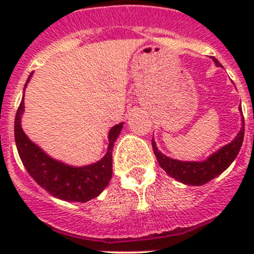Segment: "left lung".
I'll use <instances>...</instances> for the list:
<instances>
[{
    "mask_svg": "<svg viewBox=\"0 0 254 254\" xmlns=\"http://www.w3.org/2000/svg\"><path fill=\"white\" fill-rule=\"evenodd\" d=\"M212 60L216 66H221L216 58L212 57ZM242 123H243V127L237 134V137L230 143L210 155L205 161H179L176 159L168 158L159 151L154 138L151 141L152 150L158 159L159 165L167 172L168 176L185 183V185L202 186L221 174L237 158L244 138V118H242Z\"/></svg>",
    "mask_w": 254,
    "mask_h": 254,
    "instance_id": "left-lung-1",
    "label": "left lung"
}]
</instances>
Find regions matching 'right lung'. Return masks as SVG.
I'll use <instances>...</instances> for the list:
<instances>
[{
    "instance_id": "add662e5",
    "label": "right lung",
    "mask_w": 254,
    "mask_h": 254,
    "mask_svg": "<svg viewBox=\"0 0 254 254\" xmlns=\"http://www.w3.org/2000/svg\"><path fill=\"white\" fill-rule=\"evenodd\" d=\"M31 73L26 80L28 85ZM24 96L15 116V142L19 156L30 177L52 196L64 201L86 202L99 196L112 178V151L120 136L123 123L112 127L108 134L107 154L102 160L86 167H69L52 159L43 150L31 142L21 128Z\"/></svg>"
}]
</instances>
